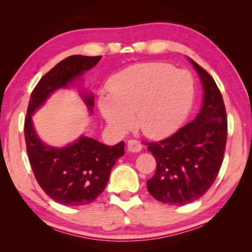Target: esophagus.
<instances>
[{
    "mask_svg": "<svg viewBox=\"0 0 252 252\" xmlns=\"http://www.w3.org/2000/svg\"><path fill=\"white\" fill-rule=\"evenodd\" d=\"M141 148H143V145H141L138 140H127V151L131 152V153H138V152L141 151Z\"/></svg>",
    "mask_w": 252,
    "mask_h": 252,
    "instance_id": "esophagus-1",
    "label": "esophagus"
}]
</instances>
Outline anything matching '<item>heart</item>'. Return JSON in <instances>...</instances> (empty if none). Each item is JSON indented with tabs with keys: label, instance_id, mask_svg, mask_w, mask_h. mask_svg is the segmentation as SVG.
Here are the masks:
<instances>
[{
	"label": "heart",
	"instance_id": "1",
	"mask_svg": "<svg viewBox=\"0 0 252 252\" xmlns=\"http://www.w3.org/2000/svg\"><path fill=\"white\" fill-rule=\"evenodd\" d=\"M109 95L98 106L106 122L118 132L134 126L145 136L171 133L185 120L193 102V79L189 72L164 63H138L111 77Z\"/></svg>",
	"mask_w": 252,
	"mask_h": 252
}]
</instances>
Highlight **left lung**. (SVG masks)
<instances>
[{
	"label": "left lung",
	"mask_w": 252,
	"mask_h": 252,
	"mask_svg": "<svg viewBox=\"0 0 252 252\" xmlns=\"http://www.w3.org/2000/svg\"><path fill=\"white\" fill-rule=\"evenodd\" d=\"M203 84V106L195 120L165 139L145 143L157 160L147 189L157 200L185 205L196 201L217 178L227 140V116L220 90L190 59Z\"/></svg>",
	"instance_id": "obj_1"
}]
</instances>
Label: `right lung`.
Returning a JSON list of instances; mask_svg holds the SVG:
<instances>
[{"label": "right lung", "mask_w": 252, "mask_h": 252, "mask_svg": "<svg viewBox=\"0 0 252 252\" xmlns=\"http://www.w3.org/2000/svg\"><path fill=\"white\" fill-rule=\"evenodd\" d=\"M100 59L101 56L75 55L57 63L34 88L25 119V141L35 178L49 197L67 207L89 204L100 195L112 168L125 155V141L111 147L92 138L81 137L69 146L50 147L38 139L31 115L52 92L67 87ZM84 100L91 109L94 97L86 95Z\"/></svg>", "instance_id": "obj_1"}]
</instances>
